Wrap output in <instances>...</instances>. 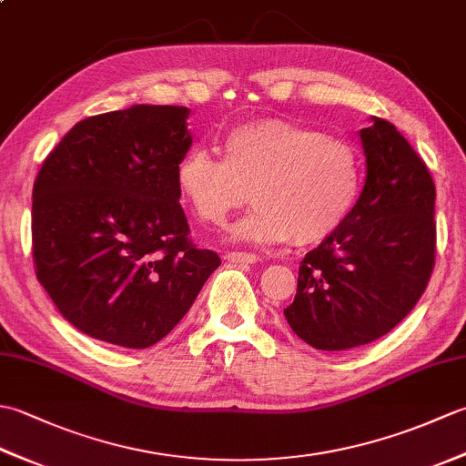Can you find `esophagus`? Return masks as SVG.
I'll return each mask as SVG.
<instances>
[{"mask_svg": "<svg viewBox=\"0 0 466 466\" xmlns=\"http://www.w3.org/2000/svg\"><path fill=\"white\" fill-rule=\"evenodd\" d=\"M226 258H228V262H234V264H254V262H258V256L252 254V252H228Z\"/></svg>", "mask_w": 466, "mask_h": 466, "instance_id": "esophagus-1", "label": "esophagus"}]
</instances>
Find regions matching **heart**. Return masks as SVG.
Instances as JSON below:
<instances>
[{
    "label": "heart",
    "instance_id": "heart-1",
    "mask_svg": "<svg viewBox=\"0 0 466 466\" xmlns=\"http://www.w3.org/2000/svg\"><path fill=\"white\" fill-rule=\"evenodd\" d=\"M176 184L192 214L222 224L246 198L254 210L232 236L254 244L290 240L319 244L349 220L362 186L359 147L282 117H260L232 127L224 157L206 147L187 150Z\"/></svg>",
    "mask_w": 466,
    "mask_h": 466
}]
</instances>
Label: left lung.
Listing matches in <instances>:
<instances>
[{
  "label": "left lung",
  "mask_w": 466,
  "mask_h": 466,
  "mask_svg": "<svg viewBox=\"0 0 466 466\" xmlns=\"http://www.w3.org/2000/svg\"><path fill=\"white\" fill-rule=\"evenodd\" d=\"M366 182L339 230L304 256L290 329L319 350H346L390 332L427 290L437 256L432 176L397 127L372 116L360 130Z\"/></svg>",
  "instance_id": "obj_1"
}]
</instances>
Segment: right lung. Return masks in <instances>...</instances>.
<instances>
[{"label": "right lung", "instance_id": "1", "mask_svg": "<svg viewBox=\"0 0 466 466\" xmlns=\"http://www.w3.org/2000/svg\"><path fill=\"white\" fill-rule=\"evenodd\" d=\"M187 114L140 104L86 117L39 167L35 276L64 319L96 340L124 349L162 340L220 266L192 242L180 206Z\"/></svg>", "mask_w": 466, "mask_h": 466}]
</instances>
